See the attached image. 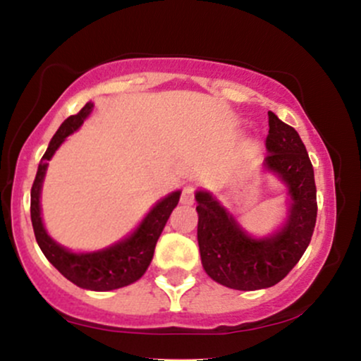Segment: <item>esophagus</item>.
Returning <instances> with one entry per match:
<instances>
[{"instance_id":"esophagus-1","label":"esophagus","mask_w":361,"mask_h":361,"mask_svg":"<svg viewBox=\"0 0 361 361\" xmlns=\"http://www.w3.org/2000/svg\"><path fill=\"white\" fill-rule=\"evenodd\" d=\"M195 202V186L193 185H186L181 192V204L185 205H192Z\"/></svg>"}]
</instances>
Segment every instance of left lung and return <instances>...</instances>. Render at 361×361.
<instances>
[{
  "label": "left lung",
  "instance_id": "obj_1",
  "mask_svg": "<svg viewBox=\"0 0 361 361\" xmlns=\"http://www.w3.org/2000/svg\"><path fill=\"white\" fill-rule=\"evenodd\" d=\"M264 168L287 185L292 204L285 226L270 238L255 239L209 192H197L198 247L210 279L234 290H259L279 283L299 263L317 217L316 181L307 149L293 127L268 111Z\"/></svg>",
  "mask_w": 361,
  "mask_h": 361
}]
</instances>
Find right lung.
<instances>
[{"mask_svg":"<svg viewBox=\"0 0 361 361\" xmlns=\"http://www.w3.org/2000/svg\"><path fill=\"white\" fill-rule=\"evenodd\" d=\"M91 109H93V103L90 102L82 106L80 114L66 118L49 142L47 151L40 159L39 169H37L34 185H32L30 217L40 250L45 258L51 261L66 279L81 288L109 292V290L122 288L126 285L134 283L146 273L152 255H154L157 239L163 233L173 209L178 205L181 192L169 193L163 200L157 202L134 233L106 250L94 252H71L54 241L44 229L42 217H40V190H42V181L45 171H47V163L57 151V147L64 142V139L81 127L85 118L91 114Z\"/></svg>","mask_w":361,"mask_h":361,"instance_id":"right-lung-1","label":"right lung"}]
</instances>
